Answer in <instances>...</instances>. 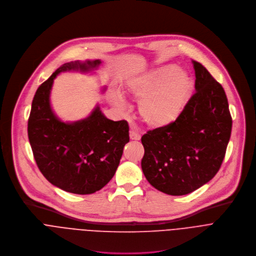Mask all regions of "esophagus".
<instances>
[{
  "mask_svg": "<svg viewBox=\"0 0 256 256\" xmlns=\"http://www.w3.org/2000/svg\"><path fill=\"white\" fill-rule=\"evenodd\" d=\"M140 138H141V135L138 132H136L134 130L130 131V139L131 140H139Z\"/></svg>",
  "mask_w": 256,
  "mask_h": 256,
  "instance_id": "34e87169",
  "label": "esophagus"
}]
</instances>
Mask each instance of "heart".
I'll list each match as a JSON object with an SVG mask.
<instances>
[{
  "label": "heart",
  "mask_w": 256,
  "mask_h": 256,
  "mask_svg": "<svg viewBox=\"0 0 256 256\" xmlns=\"http://www.w3.org/2000/svg\"><path fill=\"white\" fill-rule=\"evenodd\" d=\"M192 88V78L186 72L168 66L130 80L126 90L140 100L139 113L149 126L164 127L180 117ZM111 100L118 107L124 106L120 92H114Z\"/></svg>",
  "instance_id": "heart-1"
}]
</instances>
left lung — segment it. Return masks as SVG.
Listing matches in <instances>:
<instances>
[{"label": "left lung", "instance_id": "1", "mask_svg": "<svg viewBox=\"0 0 256 256\" xmlns=\"http://www.w3.org/2000/svg\"><path fill=\"white\" fill-rule=\"evenodd\" d=\"M196 92L172 124L141 138V168L156 190L190 194L210 182L221 168L231 136L232 118L223 86L205 66L192 60Z\"/></svg>", "mask_w": 256, "mask_h": 256}]
</instances>
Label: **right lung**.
<instances>
[{"mask_svg": "<svg viewBox=\"0 0 256 256\" xmlns=\"http://www.w3.org/2000/svg\"><path fill=\"white\" fill-rule=\"evenodd\" d=\"M100 64L74 62L58 68L37 88L28 119V138L39 170L54 186L78 194H92L111 180L129 142V126L125 120H109L98 106L84 120L64 123L51 110L49 94L58 74L88 72Z\"/></svg>", "mask_w": 256, "mask_h": 256, "instance_id": "1", "label": "right lung"}]
</instances>
